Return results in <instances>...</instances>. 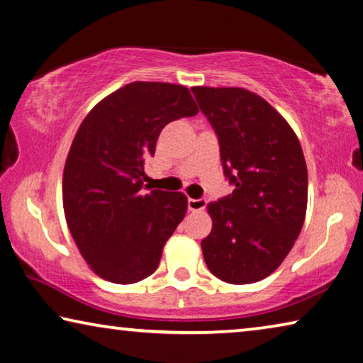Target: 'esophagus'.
I'll return each instance as SVG.
<instances>
[{
    "mask_svg": "<svg viewBox=\"0 0 363 363\" xmlns=\"http://www.w3.org/2000/svg\"><path fill=\"white\" fill-rule=\"evenodd\" d=\"M207 206V198H199V199H188V209L193 211V212H199V211H204Z\"/></svg>",
    "mask_w": 363,
    "mask_h": 363,
    "instance_id": "1",
    "label": "esophagus"
}]
</instances>
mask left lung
I'll use <instances>...</instances> for the list:
<instances>
[{"instance_id":"1","label":"left lung","mask_w":363,"mask_h":363,"mask_svg":"<svg viewBox=\"0 0 363 363\" xmlns=\"http://www.w3.org/2000/svg\"><path fill=\"white\" fill-rule=\"evenodd\" d=\"M191 91L235 186L207 206L212 231L201 241L204 260L222 281H260L280 267L304 225L307 165L301 143L265 99L245 88Z\"/></svg>"}]
</instances>
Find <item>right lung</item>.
I'll return each instance as SVG.
<instances>
[{
    "label": "right lung",
    "mask_w": 363,
    "mask_h": 363,
    "mask_svg": "<svg viewBox=\"0 0 363 363\" xmlns=\"http://www.w3.org/2000/svg\"><path fill=\"white\" fill-rule=\"evenodd\" d=\"M196 114L186 86L133 82L82 122L65 160L62 203L77 247L104 280L130 284L156 272L188 201L180 191L143 194L145 162L167 123Z\"/></svg>",
    "instance_id": "obj_1"
}]
</instances>
